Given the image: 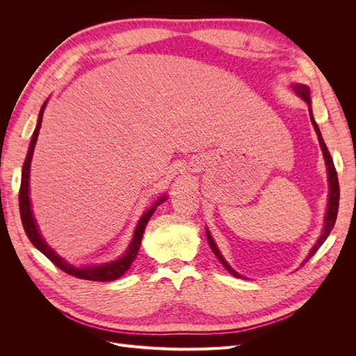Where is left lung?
<instances>
[{
    "label": "left lung",
    "instance_id": "1",
    "mask_svg": "<svg viewBox=\"0 0 356 356\" xmlns=\"http://www.w3.org/2000/svg\"><path fill=\"white\" fill-rule=\"evenodd\" d=\"M291 89H293L296 93H297V96H300L301 99L303 101H306V104L309 105V115H310V122H312V124H314V127H315V132H316V135H318V141H319V145H321V149H322V154H324V160H325V165H327V174H328V188H330V191H328V203H327V212H325V217H324V229H322V233H321V236L318 238V241H316V243L312 246V250H310V252L307 254V257H306V260L303 261V264L307 261V260H310L312 257H314V254L319 250L321 248V245L325 242V239L328 238V234L331 233V230H332V227H334V224H336V218H337V211H339V199H340V188H339V179H337V172H336V168H334V163H332V159H331V156H330V152H328V148H327V145H325V143H324V138H322V134H321V131H319V127H318V124H316V122H315V118H314V113H312V101H310V89L307 88L306 84H300V83H294V84H291ZM207 238H208V243H209V246H211V250H212V252L215 254V257L218 258V260L221 261V264L227 268V272L229 273H232L233 276H236V277H243L242 275H239L238 272L234 270V268L224 260V257H222V254L220 252V250H218V246H217V243H215V241L212 239V236H211V233H209V230L207 229Z\"/></svg>",
    "mask_w": 356,
    "mask_h": 356
}]
</instances>
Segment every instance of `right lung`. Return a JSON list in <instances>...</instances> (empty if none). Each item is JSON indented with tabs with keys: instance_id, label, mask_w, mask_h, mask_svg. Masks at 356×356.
I'll return each instance as SVG.
<instances>
[{
	"instance_id": "add662e5",
	"label": "right lung",
	"mask_w": 356,
	"mask_h": 356,
	"mask_svg": "<svg viewBox=\"0 0 356 356\" xmlns=\"http://www.w3.org/2000/svg\"><path fill=\"white\" fill-rule=\"evenodd\" d=\"M47 105V101L42 104L40 114H38V120H37V127L34 134H32L31 138V144L28 148V154L25 159V163L22 168V181H20V191H19V209H20V218H22V224L25 233L28 236V239L31 241V243L34 245L40 252L44 254L49 260L55 264L56 267H59L60 270H63L65 273L80 277V279H86V281H98V282H106V281H114V279L123 276L131 264L134 263V260L138 255L139 246H141V241H143V234L145 230V225L152 218V215L154 213L156 208L159 207L160 203H163L168 196H161L160 199H157L154 202V204H152V208L147 209L143 217L139 218L136 229L134 232V238L129 243L126 252L118 257L117 260L110 261V263H102V264H93V266H74L70 261H67L65 258L60 257L53 248L42 239V236L38 230L37 221L34 218V213H32V208H31V199H29V170H31V160L32 156H34V148L37 144V138H38V132L41 127V122H42V113H44V108Z\"/></svg>"
}]
</instances>
